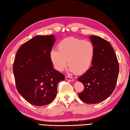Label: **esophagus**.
Wrapping results in <instances>:
<instances>
[{"instance_id":"34e87169","label":"esophagus","mask_w":130,"mask_h":130,"mask_svg":"<svg viewBox=\"0 0 130 130\" xmlns=\"http://www.w3.org/2000/svg\"><path fill=\"white\" fill-rule=\"evenodd\" d=\"M66 79L69 80V81H71V82H74V78L70 77V76H66Z\"/></svg>"}]
</instances>
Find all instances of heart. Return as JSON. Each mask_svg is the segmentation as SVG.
<instances>
[{
    "instance_id": "1",
    "label": "heart",
    "mask_w": 130,
    "mask_h": 130,
    "mask_svg": "<svg viewBox=\"0 0 130 130\" xmlns=\"http://www.w3.org/2000/svg\"><path fill=\"white\" fill-rule=\"evenodd\" d=\"M57 49L50 52L51 62L55 69L63 71L68 64L69 70L76 74H84L90 69L95 54V48L89 41L68 37L59 42Z\"/></svg>"
}]
</instances>
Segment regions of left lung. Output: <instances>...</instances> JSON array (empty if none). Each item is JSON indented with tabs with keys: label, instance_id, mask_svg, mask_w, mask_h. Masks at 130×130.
I'll return each mask as SVG.
<instances>
[{
	"label": "left lung",
	"instance_id": "1",
	"mask_svg": "<svg viewBox=\"0 0 130 130\" xmlns=\"http://www.w3.org/2000/svg\"><path fill=\"white\" fill-rule=\"evenodd\" d=\"M95 48L92 66L78 78L85 89L78 94L87 104H97L112 94L118 79L119 67L115 52L110 44L99 36L89 37Z\"/></svg>",
	"mask_w": 130,
	"mask_h": 130
}]
</instances>
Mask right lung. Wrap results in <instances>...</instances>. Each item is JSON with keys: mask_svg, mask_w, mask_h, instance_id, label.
<instances>
[{"mask_svg": "<svg viewBox=\"0 0 130 130\" xmlns=\"http://www.w3.org/2000/svg\"><path fill=\"white\" fill-rule=\"evenodd\" d=\"M56 41L54 35L36 36L22 44L13 65L18 93L31 104L44 106L54 100L58 83L64 75L53 67L50 52Z\"/></svg>", "mask_w": 130, "mask_h": 130, "instance_id": "right-lung-1", "label": "right lung"}]
</instances>
